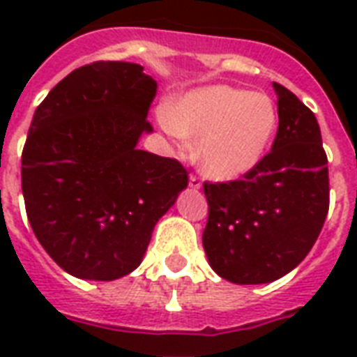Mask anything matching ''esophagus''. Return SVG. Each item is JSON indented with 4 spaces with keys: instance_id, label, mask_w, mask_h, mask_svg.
<instances>
[{
    "instance_id": "esophagus-1",
    "label": "esophagus",
    "mask_w": 357,
    "mask_h": 357,
    "mask_svg": "<svg viewBox=\"0 0 357 357\" xmlns=\"http://www.w3.org/2000/svg\"><path fill=\"white\" fill-rule=\"evenodd\" d=\"M189 187H190V189H200L202 181L198 178H196V176H190V178H189Z\"/></svg>"
}]
</instances>
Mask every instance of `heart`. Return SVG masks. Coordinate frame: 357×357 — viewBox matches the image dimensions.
I'll list each match as a JSON object with an SVG mask.
<instances>
[{
  "label": "heart",
  "instance_id": "1",
  "mask_svg": "<svg viewBox=\"0 0 357 357\" xmlns=\"http://www.w3.org/2000/svg\"><path fill=\"white\" fill-rule=\"evenodd\" d=\"M161 123L181 142L198 140L196 157L209 178L231 181L263 161L276 135L278 109L263 92L209 85L162 109Z\"/></svg>",
  "mask_w": 357,
  "mask_h": 357
}]
</instances>
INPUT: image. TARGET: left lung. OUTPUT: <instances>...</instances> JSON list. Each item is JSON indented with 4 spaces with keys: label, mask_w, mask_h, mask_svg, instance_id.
Returning a JSON list of instances; mask_svg holds the SVG:
<instances>
[{
    "label": "left lung",
    "mask_w": 357,
    "mask_h": 357,
    "mask_svg": "<svg viewBox=\"0 0 357 357\" xmlns=\"http://www.w3.org/2000/svg\"><path fill=\"white\" fill-rule=\"evenodd\" d=\"M271 153L228 183H204L209 218L204 250L218 276L238 285L271 283L302 263L330 207L328 159L315 114L280 83Z\"/></svg>",
    "instance_id": "left-lung-1"
}]
</instances>
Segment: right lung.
Listing matches in <instances>:
<instances>
[{
	"instance_id": "1",
	"label": "right lung",
	"mask_w": 357,
	"mask_h": 357,
	"mask_svg": "<svg viewBox=\"0 0 357 357\" xmlns=\"http://www.w3.org/2000/svg\"><path fill=\"white\" fill-rule=\"evenodd\" d=\"M157 83L144 68L98 61L36 107L22 153L25 211L63 271L111 282L144 257L159 218L187 187L176 159L139 150Z\"/></svg>"
}]
</instances>
